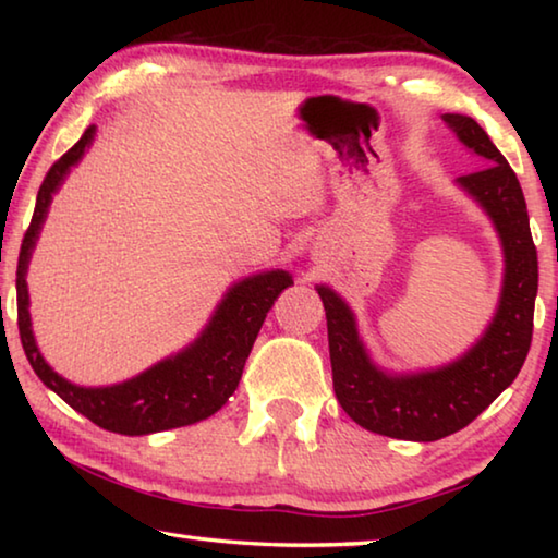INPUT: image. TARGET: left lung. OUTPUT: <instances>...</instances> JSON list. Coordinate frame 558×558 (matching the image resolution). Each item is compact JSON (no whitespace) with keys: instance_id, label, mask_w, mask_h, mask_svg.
Wrapping results in <instances>:
<instances>
[{"instance_id":"1","label":"left lung","mask_w":558,"mask_h":558,"mask_svg":"<svg viewBox=\"0 0 558 558\" xmlns=\"http://www.w3.org/2000/svg\"><path fill=\"white\" fill-rule=\"evenodd\" d=\"M442 122L483 159L485 169L458 177L456 184L489 216L502 243V290L485 332L465 354L438 369L389 372L372 359L344 298L329 286H317L327 315L337 401L362 428L418 442L465 428L517 379L532 344L539 288L526 202L512 167L472 118L446 112Z\"/></svg>"}]
</instances>
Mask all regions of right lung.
Segmentation results:
<instances>
[{
    "mask_svg": "<svg viewBox=\"0 0 558 558\" xmlns=\"http://www.w3.org/2000/svg\"><path fill=\"white\" fill-rule=\"evenodd\" d=\"M96 125L83 132L78 143L56 162L36 194V209L22 241L16 266V323L22 347L36 376L53 393L90 418L96 426L120 436H149V433L192 426L209 418L229 401L241 381L245 359L263 327L272 302L292 286L288 270H263L243 278L226 290L209 323L192 344L132 376L110 386H78L51 369L36 344L29 315V270L32 253L39 241L53 194L59 192L71 169L81 162L96 140Z\"/></svg>",
    "mask_w": 558,
    "mask_h": 558,
    "instance_id": "obj_1",
    "label": "right lung"
}]
</instances>
